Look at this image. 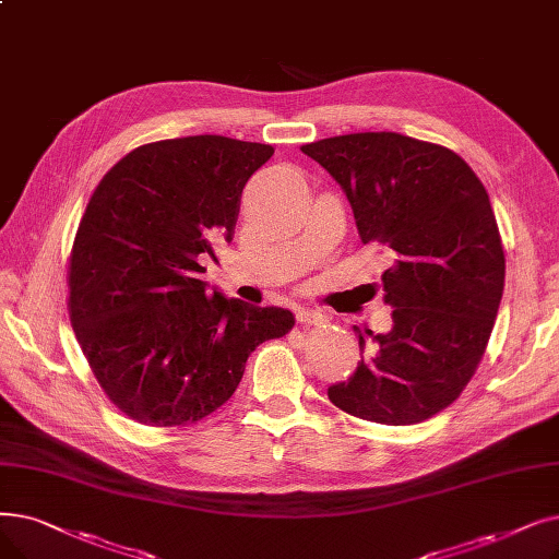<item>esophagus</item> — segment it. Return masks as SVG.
<instances>
[{
	"instance_id": "1",
	"label": "esophagus",
	"mask_w": 559,
	"mask_h": 559,
	"mask_svg": "<svg viewBox=\"0 0 559 559\" xmlns=\"http://www.w3.org/2000/svg\"><path fill=\"white\" fill-rule=\"evenodd\" d=\"M329 318L322 312V310H314V308H299L297 310V322L301 326H318V324H324Z\"/></svg>"
}]
</instances>
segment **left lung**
<instances>
[{
    "label": "left lung",
    "instance_id": "8db88e82",
    "mask_svg": "<svg viewBox=\"0 0 559 559\" xmlns=\"http://www.w3.org/2000/svg\"><path fill=\"white\" fill-rule=\"evenodd\" d=\"M301 151L345 189L362 245L393 258L381 274L393 329H356L362 360L329 400L360 420L423 423L468 385L493 331L504 251L489 193L454 151L397 132Z\"/></svg>",
    "mask_w": 559,
    "mask_h": 559
}]
</instances>
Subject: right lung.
<instances>
[{
    "instance_id": "add662e5",
    "label": "right lung",
    "mask_w": 559,
    "mask_h": 559,
    "mask_svg": "<svg viewBox=\"0 0 559 559\" xmlns=\"http://www.w3.org/2000/svg\"><path fill=\"white\" fill-rule=\"evenodd\" d=\"M270 143L219 134L143 143L91 193L68 258V314L105 395L148 427L226 404L247 358L295 314L205 293L212 239H233L241 189Z\"/></svg>"
}]
</instances>
